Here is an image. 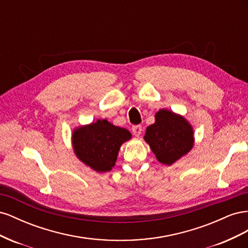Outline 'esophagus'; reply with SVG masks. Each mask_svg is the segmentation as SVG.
Here are the masks:
<instances>
[{"label":"esophagus","instance_id":"obj_1","mask_svg":"<svg viewBox=\"0 0 248 248\" xmlns=\"http://www.w3.org/2000/svg\"><path fill=\"white\" fill-rule=\"evenodd\" d=\"M141 131H142V128L140 125H134L132 126V132L136 137H140L141 134Z\"/></svg>","mask_w":248,"mask_h":248}]
</instances>
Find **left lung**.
<instances>
[{"instance_id":"left-lung-1","label":"left lung","mask_w":248,"mask_h":248,"mask_svg":"<svg viewBox=\"0 0 248 248\" xmlns=\"http://www.w3.org/2000/svg\"><path fill=\"white\" fill-rule=\"evenodd\" d=\"M144 140L157 160L171 166L192 149L194 132L183 116L161 108L155 114V123L147 127Z\"/></svg>"}]
</instances>
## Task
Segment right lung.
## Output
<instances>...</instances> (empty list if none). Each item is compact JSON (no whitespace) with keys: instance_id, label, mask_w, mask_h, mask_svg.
I'll return each mask as SVG.
<instances>
[{"instance_id":"right-lung-1","label":"right lung","mask_w":248,"mask_h":248,"mask_svg":"<svg viewBox=\"0 0 248 248\" xmlns=\"http://www.w3.org/2000/svg\"><path fill=\"white\" fill-rule=\"evenodd\" d=\"M131 139V133L115 126L108 120L78 127L72 131V147L78 158L95 171H109L115 167L122 144Z\"/></svg>"}]
</instances>
